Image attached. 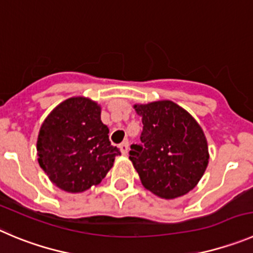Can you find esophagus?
Segmentation results:
<instances>
[{
  "label": "esophagus",
  "instance_id": "34e87169",
  "mask_svg": "<svg viewBox=\"0 0 253 253\" xmlns=\"http://www.w3.org/2000/svg\"><path fill=\"white\" fill-rule=\"evenodd\" d=\"M120 150H121L122 155H127V152H128V141H124L120 145Z\"/></svg>",
  "mask_w": 253,
  "mask_h": 253
}]
</instances>
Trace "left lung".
Wrapping results in <instances>:
<instances>
[{"label":"left lung","mask_w":253,"mask_h":253,"mask_svg":"<svg viewBox=\"0 0 253 253\" xmlns=\"http://www.w3.org/2000/svg\"><path fill=\"white\" fill-rule=\"evenodd\" d=\"M142 117L141 145H131L129 160L146 190L165 200L190 192L210 160L204 129L172 101L134 105Z\"/></svg>","instance_id":"8db88e82"}]
</instances>
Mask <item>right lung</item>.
I'll list each match as a JSON object with an SVG mask.
<instances>
[{
    "instance_id": "1",
    "label": "right lung",
    "mask_w": 253,
    "mask_h": 253,
    "mask_svg": "<svg viewBox=\"0 0 253 253\" xmlns=\"http://www.w3.org/2000/svg\"><path fill=\"white\" fill-rule=\"evenodd\" d=\"M119 155L101 121V106L82 96L56 106L37 137L40 167L53 185L70 193L97 186Z\"/></svg>"
}]
</instances>
